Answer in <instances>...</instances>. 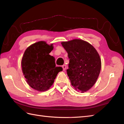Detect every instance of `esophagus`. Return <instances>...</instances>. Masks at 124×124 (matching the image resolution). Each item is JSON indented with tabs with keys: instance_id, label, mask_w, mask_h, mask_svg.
<instances>
[{
	"instance_id": "34e87169",
	"label": "esophagus",
	"mask_w": 124,
	"mask_h": 124,
	"mask_svg": "<svg viewBox=\"0 0 124 124\" xmlns=\"http://www.w3.org/2000/svg\"><path fill=\"white\" fill-rule=\"evenodd\" d=\"M62 68H63V71H65V69H66V68H67V65H62Z\"/></svg>"
}]
</instances>
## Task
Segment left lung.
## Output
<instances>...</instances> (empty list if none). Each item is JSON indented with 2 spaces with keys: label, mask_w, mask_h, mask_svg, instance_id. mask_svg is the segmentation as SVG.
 <instances>
[{
  "label": "left lung",
  "mask_w": 124,
  "mask_h": 124,
  "mask_svg": "<svg viewBox=\"0 0 124 124\" xmlns=\"http://www.w3.org/2000/svg\"><path fill=\"white\" fill-rule=\"evenodd\" d=\"M61 44L70 59L67 71L71 85L81 92L87 91L96 83L101 70L99 53L92 45L80 39Z\"/></svg>",
  "instance_id": "left-lung-1"
}]
</instances>
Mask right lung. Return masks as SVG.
I'll return each instance as SVG.
<instances>
[{
    "label": "right lung",
    "mask_w": 124,
    "mask_h": 124,
    "mask_svg": "<svg viewBox=\"0 0 124 124\" xmlns=\"http://www.w3.org/2000/svg\"><path fill=\"white\" fill-rule=\"evenodd\" d=\"M53 49L40 41L28 47L23 55L21 65L23 75L31 87L40 92L48 90L62 68L56 67L55 58L49 54Z\"/></svg>",
    "instance_id": "add662e5"
}]
</instances>
